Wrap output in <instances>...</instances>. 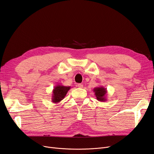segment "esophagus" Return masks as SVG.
I'll list each match as a JSON object with an SVG mask.
<instances>
[{
	"mask_svg": "<svg viewBox=\"0 0 154 154\" xmlns=\"http://www.w3.org/2000/svg\"><path fill=\"white\" fill-rule=\"evenodd\" d=\"M77 86H78V87L79 88H82L83 87V84H82V83H79V84H78V85H77Z\"/></svg>",
	"mask_w": 154,
	"mask_h": 154,
	"instance_id": "34e87169",
	"label": "esophagus"
}]
</instances>
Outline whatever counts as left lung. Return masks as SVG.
<instances>
[{"label":"left lung","instance_id":"obj_1","mask_svg":"<svg viewBox=\"0 0 154 154\" xmlns=\"http://www.w3.org/2000/svg\"><path fill=\"white\" fill-rule=\"evenodd\" d=\"M93 90L97 100L100 102H105L107 100V88H105L103 87H98L94 88Z\"/></svg>","mask_w":154,"mask_h":154}]
</instances>
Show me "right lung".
<instances>
[{"label":"right lung","instance_id":"right-lung-1","mask_svg":"<svg viewBox=\"0 0 154 154\" xmlns=\"http://www.w3.org/2000/svg\"><path fill=\"white\" fill-rule=\"evenodd\" d=\"M71 88V87H66L62 85H57L52 90V102L53 103H59L64 99L67 91Z\"/></svg>","mask_w":154,"mask_h":154}]
</instances>
